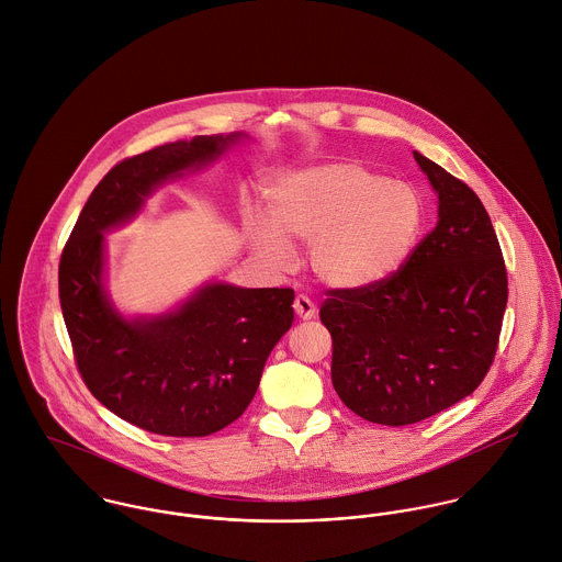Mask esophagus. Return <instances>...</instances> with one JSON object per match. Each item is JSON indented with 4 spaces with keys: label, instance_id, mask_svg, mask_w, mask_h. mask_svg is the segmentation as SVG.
Wrapping results in <instances>:
<instances>
[{
    "label": "esophagus",
    "instance_id": "1",
    "mask_svg": "<svg viewBox=\"0 0 562 562\" xmlns=\"http://www.w3.org/2000/svg\"><path fill=\"white\" fill-rule=\"evenodd\" d=\"M294 312H296V316H299V318L310 321V318H314L316 307H314L312 299H307L305 294H299V296L294 299Z\"/></svg>",
    "mask_w": 562,
    "mask_h": 562
}]
</instances>
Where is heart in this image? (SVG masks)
Segmentation results:
<instances>
[{
	"mask_svg": "<svg viewBox=\"0 0 562 562\" xmlns=\"http://www.w3.org/2000/svg\"><path fill=\"white\" fill-rule=\"evenodd\" d=\"M268 220L283 237L310 244L321 281L358 290L405 263L425 224V202L409 186L340 161L292 175L272 189ZM273 232L257 224L255 241L270 261L285 263L290 248Z\"/></svg>",
	"mask_w": 562,
	"mask_h": 562,
	"instance_id": "heart-1",
	"label": "heart"
}]
</instances>
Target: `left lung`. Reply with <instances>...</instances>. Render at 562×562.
Instances as JSON below:
<instances>
[{"label":"left lung","instance_id":"left-lung-1","mask_svg":"<svg viewBox=\"0 0 562 562\" xmlns=\"http://www.w3.org/2000/svg\"><path fill=\"white\" fill-rule=\"evenodd\" d=\"M438 193V222L387 279L331 288V381L342 403L381 425H412L469 396L493 367L508 274L477 193L414 153Z\"/></svg>","mask_w":562,"mask_h":562}]
</instances>
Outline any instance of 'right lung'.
<instances>
[{
	"label": "right lung",
	"instance_id": "add662e5",
	"mask_svg": "<svg viewBox=\"0 0 562 562\" xmlns=\"http://www.w3.org/2000/svg\"><path fill=\"white\" fill-rule=\"evenodd\" d=\"M239 135L193 137L113 166L63 248L58 296L78 373L120 418L161 436H209L252 401L263 364L292 327L294 290L202 288L179 312L124 321L102 288V231L133 217L170 177L220 157Z\"/></svg>",
	"mask_w": 562,
	"mask_h": 562
}]
</instances>
